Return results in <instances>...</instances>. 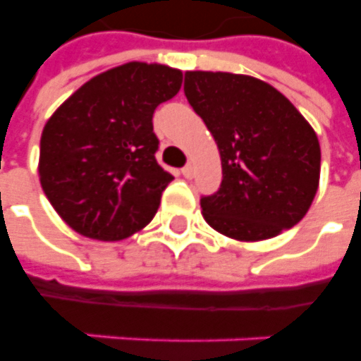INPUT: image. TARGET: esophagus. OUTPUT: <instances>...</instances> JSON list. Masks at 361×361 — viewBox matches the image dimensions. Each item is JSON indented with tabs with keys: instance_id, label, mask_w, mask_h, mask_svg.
<instances>
[{
	"instance_id": "obj_1",
	"label": "esophagus",
	"mask_w": 361,
	"mask_h": 361,
	"mask_svg": "<svg viewBox=\"0 0 361 361\" xmlns=\"http://www.w3.org/2000/svg\"><path fill=\"white\" fill-rule=\"evenodd\" d=\"M180 173H183V176H185V178H192V175H194V171H192V167H190V165H186V167L183 169Z\"/></svg>"
}]
</instances>
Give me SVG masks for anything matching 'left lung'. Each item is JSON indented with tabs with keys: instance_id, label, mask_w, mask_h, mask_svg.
<instances>
[{
	"instance_id": "8db88e82",
	"label": "left lung",
	"mask_w": 361,
	"mask_h": 361,
	"mask_svg": "<svg viewBox=\"0 0 361 361\" xmlns=\"http://www.w3.org/2000/svg\"><path fill=\"white\" fill-rule=\"evenodd\" d=\"M185 94L216 140L224 180L202 216L235 241H264L299 224L321 176L315 130L278 89L227 71H186Z\"/></svg>"
}]
</instances>
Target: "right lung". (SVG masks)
Instances as JSON below:
<instances>
[{"instance_id":"add662e5","label":"right lung","mask_w":361,"mask_h":361,"mask_svg":"<svg viewBox=\"0 0 361 361\" xmlns=\"http://www.w3.org/2000/svg\"><path fill=\"white\" fill-rule=\"evenodd\" d=\"M180 85V70L128 62L89 79L48 118L38 176L73 231L122 241L152 221L173 180L155 159L152 118Z\"/></svg>"}]
</instances>
